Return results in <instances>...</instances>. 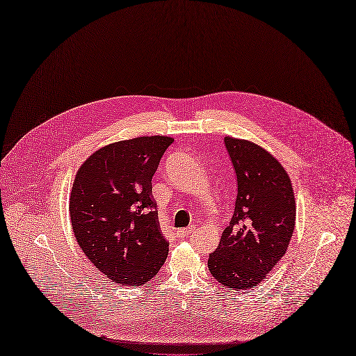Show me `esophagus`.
Instances as JSON below:
<instances>
[{"mask_svg":"<svg viewBox=\"0 0 356 356\" xmlns=\"http://www.w3.org/2000/svg\"><path fill=\"white\" fill-rule=\"evenodd\" d=\"M194 231H195V227L191 225V227H187V228H181V229L178 231V234H179L181 237H187V236L193 234Z\"/></svg>","mask_w":356,"mask_h":356,"instance_id":"1","label":"esophagus"}]
</instances>
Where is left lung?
Wrapping results in <instances>:
<instances>
[{
    "label": "left lung",
    "mask_w": 356,
    "mask_h": 356,
    "mask_svg": "<svg viewBox=\"0 0 356 356\" xmlns=\"http://www.w3.org/2000/svg\"><path fill=\"white\" fill-rule=\"evenodd\" d=\"M224 141L237 175V199L207 266L220 284L240 291L262 283L286 254L296 200L287 170L264 147L234 137Z\"/></svg>",
    "instance_id": "8db88e82"
}]
</instances>
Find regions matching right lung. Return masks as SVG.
Listing matches in <instances>:
<instances>
[{
    "label": "right lung",
    "instance_id": "right-lung-1",
    "mask_svg": "<svg viewBox=\"0 0 356 356\" xmlns=\"http://www.w3.org/2000/svg\"><path fill=\"white\" fill-rule=\"evenodd\" d=\"M174 138L137 137L94 152L73 181V234L95 268L122 286H143L166 261L152 178Z\"/></svg>",
    "mask_w": 356,
    "mask_h": 356
}]
</instances>
